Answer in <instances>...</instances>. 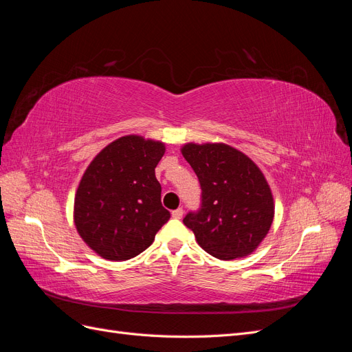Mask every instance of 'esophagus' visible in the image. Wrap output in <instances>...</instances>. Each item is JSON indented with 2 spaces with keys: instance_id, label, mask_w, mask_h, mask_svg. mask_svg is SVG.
Returning a JSON list of instances; mask_svg holds the SVG:
<instances>
[{
  "instance_id": "esophagus-1",
  "label": "esophagus",
  "mask_w": 352,
  "mask_h": 352,
  "mask_svg": "<svg viewBox=\"0 0 352 352\" xmlns=\"http://www.w3.org/2000/svg\"><path fill=\"white\" fill-rule=\"evenodd\" d=\"M182 216H184V210L182 208H176V210L172 211V217L173 219H182Z\"/></svg>"
}]
</instances>
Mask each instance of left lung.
<instances>
[{
	"label": "left lung",
	"instance_id": "obj_1",
	"mask_svg": "<svg viewBox=\"0 0 352 352\" xmlns=\"http://www.w3.org/2000/svg\"><path fill=\"white\" fill-rule=\"evenodd\" d=\"M180 151L202 189L201 208L184 219L199 247L219 260L252 254L274 217L272 189L258 166L223 142H188Z\"/></svg>",
	"mask_w": 352,
	"mask_h": 352
}]
</instances>
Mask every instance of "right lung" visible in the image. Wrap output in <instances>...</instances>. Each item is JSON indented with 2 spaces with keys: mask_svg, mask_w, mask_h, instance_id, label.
I'll return each instance as SVG.
<instances>
[{
  "mask_svg": "<svg viewBox=\"0 0 352 352\" xmlns=\"http://www.w3.org/2000/svg\"><path fill=\"white\" fill-rule=\"evenodd\" d=\"M164 153L162 141L126 135L102 148L85 170L74 195L73 221L79 236L100 257H136L170 219L155 177Z\"/></svg>",
  "mask_w": 352,
  "mask_h": 352,
  "instance_id": "right-lung-1",
  "label": "right lung"
}]
</instances>
